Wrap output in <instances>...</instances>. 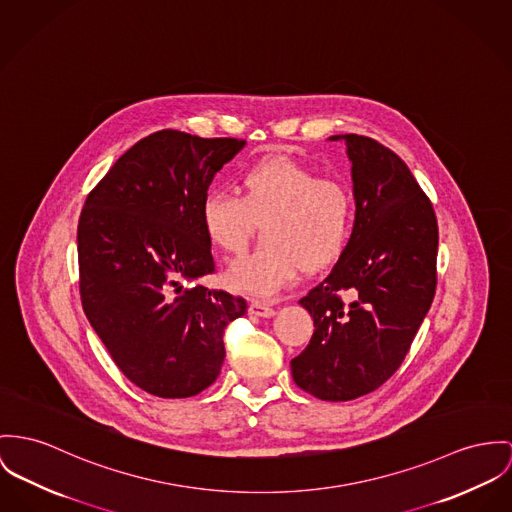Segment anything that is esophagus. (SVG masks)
I'll list each match as a JSON object with an SVG mask.
<instances>
[{"mask_svg": "<svg viewBox=\"0 0 512 512\" xmlns=\"http://www.w3.org/2000/svg\"><path fill=\"white\" fill-rule=\"evenodd\" d=\"M249 312L253 315H259V317H273L275 315V308L271 304H267V302L255 300V302H251Z\"/></svg>", "mask_w": 512, "mask_h": 512, "instance_id": "1", "label": "esophagus"}]
</instances>
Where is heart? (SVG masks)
I'll return each instance as SVG.
<instances>
[{
  "instance_id": "1",
  "label": "heart",
  "mask_w": 512,
  "mask_h": 512,
  "mask_svg": "<svg viewBox=\"0 0 512 512\" xmlns=\"http://www.w3.org/2000/svg\"><path fill=\"white\" fill-rule=\"evenodd\" d=\"M241 197L208 191L200 200L206 239L228 255L249 247L253 220H265L253 255L236 261L228 282L247 294L271 296L302 269L315 273L339 259L351 237V189L290 158L263 159L239 177Z\"/></svg>"
}]
</instances>
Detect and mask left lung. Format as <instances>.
<instances>
[{
  "label": "left lung",
  "mask_w": 512,
  "mask_h": 512,
  "mask_svg": "<svg viewBox=\"0 0 512 512\" xmlns=\"http://www.w3.org/2000/svg\"><path fill=\"white\" fill-rule=\"evenodd\" d=\"M353 163L356 216L339 261L300 304L314 317L292 378L323 401H349L394 376L433 304L438 226L405 161L380 142L339 134Z\"/></svg>",
  "instance_id": "left-lung-1"
}]
</instances>
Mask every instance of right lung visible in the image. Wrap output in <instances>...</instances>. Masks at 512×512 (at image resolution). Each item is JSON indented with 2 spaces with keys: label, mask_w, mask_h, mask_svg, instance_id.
Returning a JSON list of instances; mask_svg holds the SVG:
<instances>
[{
  "label": "right lung",
  "mask_w": 512,
  "mask_h": 512,
  "mask_svg": "<svg viewBox=\"0 0 512 512\" xmlns=\"http://www.w3.org/2000/svg\"><path fill=\"white\" fill-rule=\"evenodd\" d=\"M243 146L165 128L122 154L85 198L81 306L118 370L148 394L206 390L226 356L224 329L247 312L241 296L198 282L216 271L200 200Z\"/></svg>",
  "instance_id": "1"
}]
</instances>
